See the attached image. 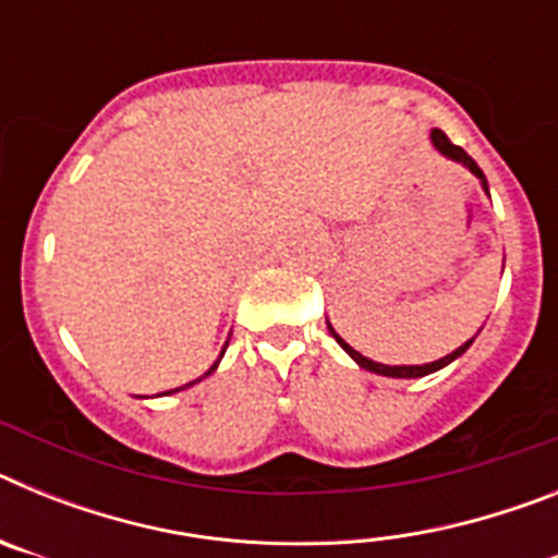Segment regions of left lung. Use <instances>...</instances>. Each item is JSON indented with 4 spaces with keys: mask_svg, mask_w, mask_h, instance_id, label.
Listing matches in <instances>:
<instances>
[{
    "mask_svg": "<svg viewBox=\"0 0 558 558\" xmlns=\"http://www.w3.org/2000/svg\"><path fill=\"white\" fill-rule=\"evenodd\" d=\"M433 145H436L438 150L445 153V156H450V159L461 161L463 167H470V170L475 172L477 179L483 181V190L489 192V184H486V179H483V170L475 165V159H472L470 153L463 150V147L452 145L450 136H447L445 131H438V128H436V131H433ZM329 332H332V338L338 340L340 347H343L349 354H352L354 363H357V366H363V368H366V372L383 374V377H402V379H408V377H425V374H433V372H438V368H445L447 363H452V360H456V357H461V354L472 347V340H475V338H470V340H466V343H463V347H458L452 354H447V357L436 360V363H425V366H383V363H374V360H368V357H363V354H360V352H354V349L349 347L347 340L340 338V335L335 332L332 327H329Z\"/></svg>",
    "mask_w": 558,
    "mask_h": 558,
    "instance_id": "obj_1",
    "label": "left lung"
}]
</instances>
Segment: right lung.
<instances>
[{"instance_id": "right-lung-1", "label": "right lung", "mask_w": 558, "mask_h": 558, "mask_svg": "<svg viewBox=\"0 0 558 558\" xmlns=\"http://www.w3.org/2000/svg\"><path fill=\"white\" fill-rule=\"evenodd\" d=\"M223 352H226V349H223ZM220 357H223V354H220ZM215 368H218V363H215V366H211L209 372H206V374H211V372H215ZM206 374H204V377H206Z\"/></svg>"}]
</instances>
